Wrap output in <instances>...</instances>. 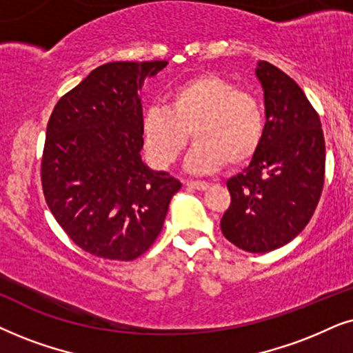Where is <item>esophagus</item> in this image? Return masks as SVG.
Wrapping results in <instances>:
<instances>
[{
  "mask_svg": "<svg viewBox=\"0 0 353 353\" xmlns=\"http://www.w3.org/2000/svg\"><path fill=\"white\" fill-rule=\"evenodd\" d=\"M185 185L190 187V189H196V190H206L210 187L208 182H205V181H187Z\"/></svg>",
  "mask_w": 353,
  "mask_h": 353,
  "instance_id": "1",
  "label": "esophagus"
}]
</instances>
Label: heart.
Instances as JSON below:
<instances>
[{"label":"heart","mask_w":353,"mask_h":353,"mask_svg":"<svg viewBox=\"0 0 353 353\" xmlns=\"http://www.w3.org/2000/svg\"><path fill=\"white\" fill-rule=\"evenodd\" d=\"M194 135L187 158L192 172L218 171L225 163L242 166L255 157L265 137V111L252 93L216 74H201L171 88L166 106H150L142 116V139L150 161L169 168Z\"/></svg>","instance_id":"obj_1"}]
</instances>
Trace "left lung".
I'll return each mask as SVG.
<instances>
[{
  "mask_svg": "<svg viewBox=\"0 0 353 353\" xmlns=\"http://www.w3.org/2000/svg\"><path fill=\"white\" fill-rule=\"evenodd\" d=\"M265 92V137L243 172L228 181L231 205L221 231L234 245L266 253L303 231L324 184L321 121L302 88L266 61L256 68Z\"/></svg>",
  "mask_w": 353,
  "mask_h": 353,
  "instance_id": "obj_1",
  "label": "left lung"
}]
</instances>
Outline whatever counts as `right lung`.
<instances>
[{"instance_id":"obj_1","label":"right lung","mask_w":353,"mask_h":353,"mask_svg":"<svg viewBox=\"0 0 353 353\" xmlns=\"http://www.w3.org/2000/svg\"><path fill=\"white\" fill-rule=\"evenodd\" d=\"M166 61L103 64L61 97L46 125L41 187L75 245L108 260L143 255L182 184L142 161L139 90Z\"/></svg>"}]
</instances>
